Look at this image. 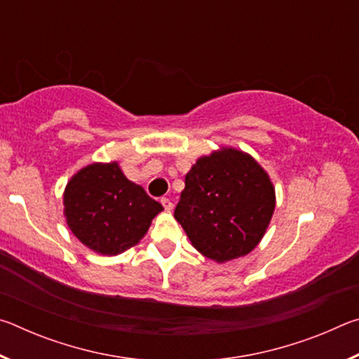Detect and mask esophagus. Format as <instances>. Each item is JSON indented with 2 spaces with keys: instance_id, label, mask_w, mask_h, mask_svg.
I'll return each instance as SVG.
<instances>
[{
  "instance_id": "obj_1",
  "label": "esophagus",
  "mask_w": 359,
  "mask_h": 359,
  "mask_svg": "<svg viewBox=\"0 0 359 359\" xmlns=\"http://www.w3.org/2000/svg\"><path fill=\"white\" fill-rule=\"evenodd\" d=\"M161 204L165 205L166 210H172V208H174V204L171 203V199H168V198H161Z\"/></svg>"
}]
</instances>
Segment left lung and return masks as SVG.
<instances>
[{"label": "left lung", "mask_w": 359, "mask_h": 359, "mask_svg": "<svg viewBox=\"0 0 359 359\" xmlns=\"http://www.w3.org/2000/svg\"><path fill=\"white\" fill-rule=\"evenodd\" d=\"M274 209L269 174L252 155L222 147L199 156L187 172L174 217L199 253L226 263L259 244Z\"/></svg>", "instance_id": "8db88e82"}]
</instances>
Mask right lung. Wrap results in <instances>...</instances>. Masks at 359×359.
<instances>
[{
  "label": "right lung",
  "instance_id": "right-lung-1",
  "mask_svg": "<svg viewBox=\"0 0 359 359\" xmlns=\"http://www.w3.org/2000/svg\"><path fill=\"white\" fill-rule=\"evenodd\" d=\"M63 214L71 233L100 255L123 253L139 244L163 205L125 177L117 161L93 163L69 179Z\"/></svg>",
  "mask_w": 359,
  "mask_h": 359
}]
</instances>
